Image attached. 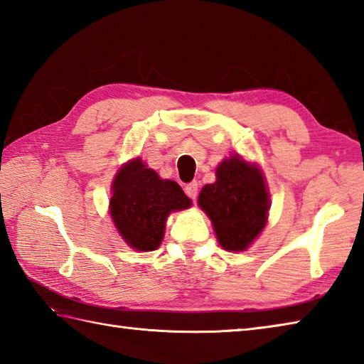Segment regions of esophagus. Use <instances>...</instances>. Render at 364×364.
<instances>
[{"instance_id":"obj_1","label":"esophagus","mask_w":364,"mask_h":364,"mask_svg":"<svg viewBox=\"0 0 364 364\" xmlns=\"http://www.w3.org/2000/svg\"><path fill=\"white\" fill-rule=\"evenodd\" d=\"M184 191H186V194L194 200L196 197H197V194H198V184L196 183V181H192V183H189L186 188H184Z\"/></svg>"}]
</instances>
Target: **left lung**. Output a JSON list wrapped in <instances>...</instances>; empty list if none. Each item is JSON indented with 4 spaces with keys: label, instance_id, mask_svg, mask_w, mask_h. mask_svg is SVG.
Masks as SVG:
<instances>
[{
    "label": "left lung",
    "instance_id": "left-lung-1",
    "mask_svg": "<svg viewBox=\"0 0 364 364\" xmlns=\"http://www.w3.org/2000/svg\"><path fill=\"white\" fill-rule=\"evenodd\" d=\"M198 206L210 218L222 249L247 250L264 230L270 210L259 166L239 154L225 158L215 167V181L200 191Z\"/></svg>",
    "mask_w": 364,
    "mask_h": 364
}]
</instances>
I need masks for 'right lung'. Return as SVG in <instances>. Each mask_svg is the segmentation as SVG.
Listing matches in <instances>:
<instances>
[{
	"mask_svg": "<svg viewBox=\"0 0 364 364\" xmlns=\"http://www.w3.org/2000/svg\"><path fill=\"white\" fill-rule=\"evenodd\" d=\"M109 214L119 235L137 252H151L161 245L167 218L188 210L192 200L180 184L162 180L141 158L125 162L111 184Z\"/></svg>",
	"mask_w": 364,
	"mask_h": 364,
	"instance_id": "add662e5",
	"label": "right lung"
}]
</instances>
